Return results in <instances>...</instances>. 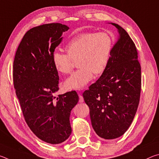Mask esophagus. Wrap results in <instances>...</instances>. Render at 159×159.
<instances>
[{
  "label": "esophagus",
  "instance_id": "1",
  "mask_svg": "<svg viewBox=\"0 0 159 159\" xmlns=\"http://www.w3.org/2000/svg\"><path fill=\"white\" fill-rule=\"evenodd\" d=\"M84 102V99H83V97L79 94V102L80 103H82V102Z\"/></svg>",
  "mask_w": 159,
  "mask_h": 159
}]
</instances>
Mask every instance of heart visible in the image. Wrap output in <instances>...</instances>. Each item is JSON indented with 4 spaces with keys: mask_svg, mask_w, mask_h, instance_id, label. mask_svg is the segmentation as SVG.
Wrapping results in <instances>:
<instances>
[{
    "mask_svg": "<svg viewBox=\"0 0 159 159\" xmlns=\"http://www.w3.org/2000/svg\"><path fill=\"white\" fill-rule=\"evenodd\" d=\"M114 45L112 36L106 32H85L67 43L64 54L54 51L52 62L61 74H67L72 69V60H77L79 69L64 83L66 90H81L92 80L93 74H102L108 66Z\"/></svg>",
    "mask_w": 159,
    "mask_h": 159,
    "instance_id": "1",
    "label": "heart"
}]
</instances>
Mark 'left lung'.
<instances>
[{"label": "left lung", "mask_w": 159, "mask_h": 159, "mask_svg": "<svg viewBox=\"0 0 159 159\" xmlns=\"http://www.w3.org/2000/svg\"><path fill=\"white\" fill-rule=\"evenodd\" d=\"M111 24L119 36L108 66L83 93L94 130L105 139L119 138L130 127L141 92V66L135 45L124 29Z\"/></svg>", "instance_id": "8db88e82"}]
</instances>
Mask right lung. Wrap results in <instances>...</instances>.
<instances>
[{
  "instance_id": "right-lung-1",
  "label": "right lung",
  "mask_w": 159,
  "mask_h": 159,
  "mask_svg": "<svg viewBox=\"0 0 159 159\" xmlns=\"http://www.w3.org/2000/svg\"><path fill=\"white\" fill-rule=\"evenodd\" d=\"M69 29L51 23L29 29L13 63L14 87L26 122L38 138L52 144L69 138L70 114L79 102L76 91L54 95L59 90V76L52 55Z\"/></svg>"
}]
</instances>
